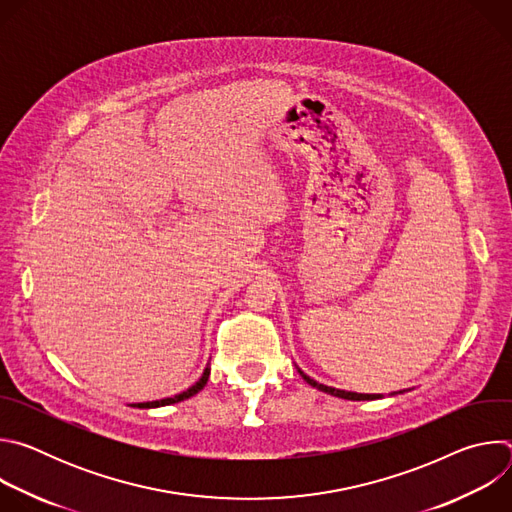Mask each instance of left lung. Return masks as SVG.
<instances>
[{"mask_svg":"<svg viewBox=\"0 0 512 512\" xmlns=\"http://www.w3.org/2000/svg\"><path fill=\"white\" fill-rule=\"evenodd\" d=\"M298 373L304 377V381L308 383V385H312L314 389H318V391H324V393H328V395H334V397H340V399H348V401H373V399H381L383 395H371V393H352V391H342V389H334V387H328V385H322V383H318V381H314V379H310L306 373H302L300 369H298ZM401 393V391H399Z\"/></svg>","mask_w":512,"mask_h":512,"instance_id":"1","label":"left lung"}]
</instances>
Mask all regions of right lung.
<instances>
[{"label": "right lung", "mask_w": 512, "mask_h": 512, "mask_svg": "<svg viewBox=\"0 0 512 512\" xmlns=\"http://www.w3.org/2000/svg\"><path fill=\"white\" fill-rule=\"evenodd\" d=\"M208 375H210V369L206 367L204 369V373H202V377L190 387V389H186V391H182V393H178V395H174V397H166V399H160V401H148V403H135L133 407H139V409H152V407H164V405H172V403H178V401H184V399H190V397H194L198 391H202L204 389V385H206V381H208Z\"/></svg>", "instance_id": "obj_1"}]
</instances>
